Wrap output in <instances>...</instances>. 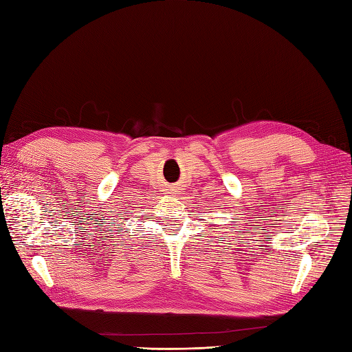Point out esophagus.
I'll list each match as a JSON object with an SVG mask.
<instances>
[{
    "instance_id": "1",
    "label": "esophagus",
    "mask_w": 352,
    "mask_h": 352,
    "mask_svg": "<svg viewBox=\"0 0 352 352\" xmlns=\"http://www.w3.org/2000/svg\"><path fill=\"white\" fill-rule=\"evenodd\" d=\"M171 191H176V188H173V190H171ZM177 192V191H176Z\"/></svg>"
}]
</instances>
